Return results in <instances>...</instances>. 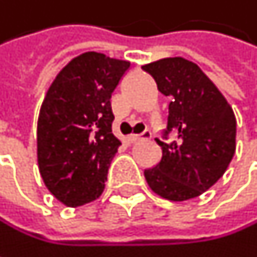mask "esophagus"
<instances>
[{
    "mask_svg": "<svg viewBox=\"0 0 257 257\" xmlns=\"http://www.w3.org/2000/svg\"><path fill=\"white\" fill-rule=\"evenodd\" d=\"M150 137H152L150 131H144L143 134H132V135H129V141L135 143V141H138V140H147V138H150Z\"/></svg>",
    "mask_w": 257,
    "mask_h": 257,
    "instance_id": "1",
    "label": "esophagus"
}]
</instances>
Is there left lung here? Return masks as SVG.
<instances>
[{
  "instance_id": "1",
  "label": "left lung",
  "mask_w": 257,
  "mask_h": 257,
  "mask_svg": "<svg viewBox=\"0 0 257 257\" xmlns=\"http://www.w3.org/2000/svg\"><path fill=\"white\" fill-rule=\"evenodd\" d=\"M143 70L171 99L165 134H176L171 143L156 138L162 158L144 171L146 181L168 201L196 198L225 174L235 155L233 110L204 71L184 58H164L143 65Z\"/></svg>"
}]
</instances>
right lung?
Returning <instances> with one entry per match:
<instances>
[{
	"instance_id": "add662e5",
	"label": "right lung",
	"mask_w": 257,
	"mask_h": 257,
	"mask_svg": "<svg viewBox=\"0 0 257 257\" xmlns=\"http://www.w3.org/2000/svg\"><path fill=\"white\" fill-rule=\"evenodd\" d=\"M128 61L84 52L55 77L37 123V161L49 192L67 207L95 201L122 144L111 131L110 98Z\"/></svg>"
}]
</instances>
